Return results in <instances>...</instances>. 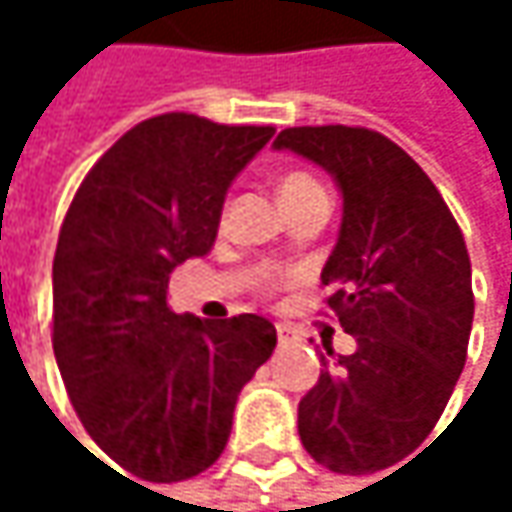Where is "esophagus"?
Masks as SVG:
<instances>
[{"label": "esophagus", "mask_w": 512, "mask_h": 512, "mask_svg": "<svg viewBox=\"0 0 512 512\" xmlns=\"http://www.w3.org/2000/svg\"><path fill=\"white\" fill-rule=\"evenodd\" d=\"M275 332H278V341H281V344H287V341H293V329H290V326H284V323H278V326H275Z\"/></svg>", "instance_id": "34e87169"}]
</instances>
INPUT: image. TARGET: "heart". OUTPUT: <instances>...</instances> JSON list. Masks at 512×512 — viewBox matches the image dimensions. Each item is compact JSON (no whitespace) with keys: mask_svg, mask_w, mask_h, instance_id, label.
<instances>
[{"mask_svg":"<svg viewBox=\"0 0 512 512\" xmlns=\"http://www.w3.org/2000/svg\"><path fill=\"white\" fill-rule=\"evenodd\" d=\"M320 183L314 180V177H308V174H287L284 180H281V198H290V195H299V192H308V189H317Z\"/></svg>","mask_w":512,"mask_h":512,"instance_id":"heart-1","label":"heart"}]
</instances>
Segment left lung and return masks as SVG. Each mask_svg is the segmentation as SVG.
<instances>
[{
	"mask_svg": "<svg viewBox=\"0 0 512 512\" xmlns=\"http://www.w3.org/2000/svg\"><path fill=\"white\" fill-rule=\"evenodd\" d=\"M275 151L326 168L344 195L320 278L358 344L353 356L326 347L299 400V439L329 471L370 474L409 457L454 394L474 317L465 240L424 168L382 133L290 127Z\"/></svg>",
	"mask_w": 512,
	"mask_h": 512,
	"instance_id": "obj_1",
	"label": "left lung"
}]
</instances>
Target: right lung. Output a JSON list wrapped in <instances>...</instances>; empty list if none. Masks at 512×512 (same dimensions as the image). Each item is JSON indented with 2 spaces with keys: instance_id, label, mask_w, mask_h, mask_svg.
I'll list each match as a JSON object with an SVG mask.
<instances>
[{
  "instance_id": "obj_1",
  "label": "right lung",
  "mask_w": 512,
  "mask_h": 512,
  "mask_svg": "<svg viewBox=\"0 0 512 512\" xmlns=\"http://www.w3.org/2000/svg\"><path fill=\"white\" fill-rule=\"evenodd\" d=\"M272 127L168 112L136 124L85 174L52 260V350L88 436L139 480L174 483L222 457L243 385L275 326L168 308V278L204 257L234 177Z\"/></svg>"
}]
</instances>
